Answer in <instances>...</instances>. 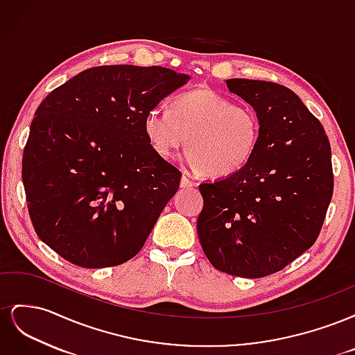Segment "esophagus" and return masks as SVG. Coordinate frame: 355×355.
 Wrapping results in <instances>:
<instances>
[{
  "instance_id": "1",
  "label": "esophagus",
  "mask_w": 355,
  "mask_h": 355,
  "mask_svg": "<svg viewBox=\"0 0 355 355\" xmlns=\"http://www.w3.org/2000/svg\"><path fill=\"white\" fill-rule=\"evenodd\" d=\"M194 185H196V182H192L187 175L182 176V179H180V188H191V187H194Z\"/></svg>"
}]
</instances>
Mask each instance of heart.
<instances>
[{"mask_svg":"<svg viewBox=\"0 0 355 355\" xmlns=\"http://www.w3.org/2000/svg\"><path fill=\"white\" fill-rule=\"evenodd\" d=\"M144 130L153 151L176 157L188 142L189 166L211 178H228L250 163L261 139V120L249 105H240L209 89L182 93L171 108L148 110Z\"/></svg>","mask_w":355,"mask_h":355,"instance_id":"1","label":"heart"}]
</instances>
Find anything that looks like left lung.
I'll list each match as a JSON object with an SVG mask.
<instances>
[{
	"mask_svg": "<svg viewBox=\"0 0 355 355\" xmlns=\"http://www.w3.org/2000/svg\"><path fill=\"white\" fill-rule=\"evenodd\" d=\"M227 85L259 115L261 139L239 173L200 185L197 231L216 270L261 278L318 239L333 196L331 151L318 118L290 89L245 78Z\"/></svg>",
	"mask_w": 355,
	"mask_h": 355,
	"instance_id": "8db88e82",
	"label": "left lung"
}]
</instances>
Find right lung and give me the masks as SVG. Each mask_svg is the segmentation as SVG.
Listing matches in <instances>:
<instances>
[{
    "label": "right lung",
    "mask_w": 355,
    "mask_h": 355,
    "mask_svg": "<svg viewBox=\"0 0 355 355\" xmlns=\"http://www.w3.org/2000/svg\"><path fill=\"white\" fill-rule=\"evenodd\" d=\"M188 80L161 67H94L40 103L22 179L37 235L63 259L106 268L141 252L182 176L153 151L144 118Z\"/></svg>",
    "instance_id": "obj_1"
}]
</instances>
